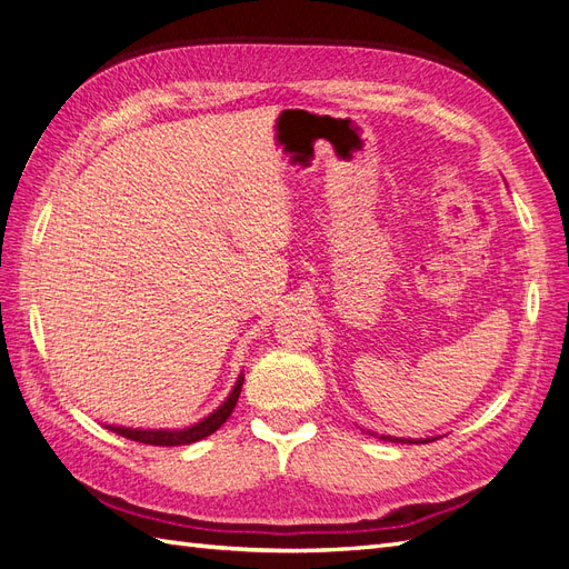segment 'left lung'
Instances as JSON below:
<instances>
[{"instance_id":"obj_1","label":"left lung","mask_w":569,"mask_h":569,"mask_svg":"<svg viewBox=\"0 0 569 569\" xmlns=\"http://www.w3.org/2000/svg\"><path fill=\"white\" fill-rule=\"evenodd\" d=\"M380 439H385V441H396V443H429V441H435V439H396V437H380Z\"/></svg>"}]
</instances>
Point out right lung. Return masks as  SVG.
<instances>
[{
	"label": "right lung",
	"mask_w": 569,
	"mask_h": 569,
	"mask_svg": "<svg viewBox=\"0 0 569 569\" xmlns=\"http://www.w3.org/2000/svg\"><path fill=\"white\" fill-rule=\"evenodd\" d=\"M242 382H244V377H239L234 389H232V393L228 396V401L222 403L216 412H211L209 418L197 422L194 427L180 429V432H163V429H128V427H109V429H113V432L120 435V437L132 439V441H140V443H149V446H182V443L199 441V439H203V437L213 435L216 429L230 418V412H232L234 406H237L239 391H242Z\"/></svg>",
	"instance_id": "1"
}]
</instances>
